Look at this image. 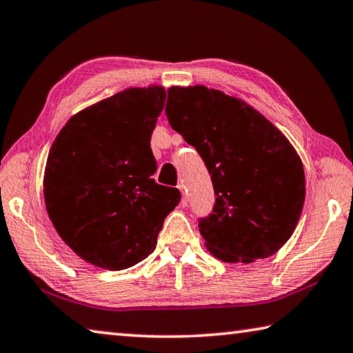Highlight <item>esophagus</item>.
<instances>
[{
  "label": "esophagus",
  "instance_id": "obj_1",
  "mask_svg": "<svg viewBox=\"0 0 353 353\" xmlns=\"http://www.w3.org/2000/svg\"><path fill=\"white\" fill-rule=\"evenodd\" d=\"M179 190H181V193H182L181 205H182V207H187V205H188V198H187V193H185V187H183V185H179Z\"/></svg>",
  "mask_w": 353,
  "mask_h": 353
}]
</instances>
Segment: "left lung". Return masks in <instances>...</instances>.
<instances>
[{
  "mask_svg": "<svg viewBox=\"0 0 353 353\" xmlns=\"http://www.w3.org/2000/svg\"><path fill=\"white\" fill-rule=\"evenodd\" d=\"M166 117L212 174L216 202L199 221L208 252L225 263L276 254L305 202V172L290 140L252 105L205 85L168 88Z\"/></svg>",
  "mask_w": 353,
  "mask_h": 353,
  "instance_id": "1",
  "label": "left lung"
}]
</instances>
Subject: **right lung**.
<instances>
[{
  "label": "right lung",
  "instance_id": "obj_1",
  "mask_svg": "<svg viewBox=\"0 0 353 353\" xmlns=\"http://www.w3.org/2000/svg\"><path fill=\"white\" fill-rule=\"evenodd\" d=\"M160 85L132 87L77 112L48 154L43 194L65 244L93 266L121 271L155 249L177 188L152 176L151 135L165 107Z\"/></svg>",
  "mask_w": 353,
  "mask_h": 353
}]
</instances>
